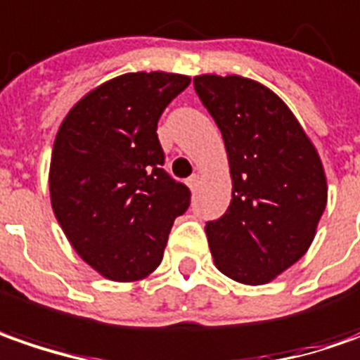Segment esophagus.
<instances>
[{
	"label": "esophagus",
	"instance_id": "esophagus-1",
	"mask_svg": "<svg viewBox=\"0 0 360 360\" xmlns=\"http://www.w3.org/2000/svg\"><path fill=\"white\" fill-rule=\"evenodd\" d=\"M187 185H189L191 191H197V187H199V175H191V177L187 179Z\"/></svg>",
	"mask_w": 360,
	"mask_h": 360
}]
</instances>
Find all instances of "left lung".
<instances>
[{"label": "left lung", "instance_id": "left-lung-1", "mask_svg": "<svg viewBox=\"0 0 360 360\" xmlns=\"http://www.w3.org/2000/svg\"><path fill=\"white\" fill-rule=\"evenodd\" d=\"M221 129L229 157L231 203L205 231L221 273L263 285L297 263L327 205V179L313 143L291 109L239 75L193 79Z\"/></svg>", "mask_w": 360, "mask_h": 360}]
</instances>
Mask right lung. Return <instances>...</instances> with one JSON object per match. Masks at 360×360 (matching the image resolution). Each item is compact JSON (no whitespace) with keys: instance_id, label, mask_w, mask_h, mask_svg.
<instances>
[{"instance_id":"obj_1","label":"right lung","mask_w":360,"mask_h":360,"mask_svg":"<svg viewBox=\"0 0 360 360\" xmlns=\"http://www.w3.org/2000/svg\"><path fill=\"white\" fill-rule=\"evenodd\" d=\"M191 83L177 73H127L85 95L57 131L49 193L85 263L113 281L155 271L191 191L165 165L157 123Z\"/></svg>"}]
</instances>
